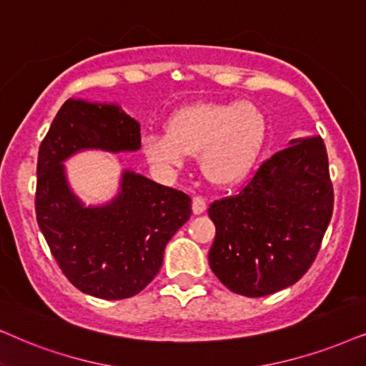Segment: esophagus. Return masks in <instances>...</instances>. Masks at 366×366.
I'll return each mask as SVG.
<instances>
[{
    "mask_svg": "<svg viewBox=\"0 0 366 366\" xmlns=\"http://www.w3.org/2000/svg\"><path fill=\"white\" fill-rule=\"evenodd\" d=\"M206 207H207V202H206L204 197L196 196L192 199V212H194V214H202V212L206 211Z\"/></svg>",
    "mask_w": 366,
    "mask_h": 366,
    "instance_id": "esophagus-1",
    "label": "esophagus"
}]
</instances>
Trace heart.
<instances>
[{"label": "heart", "instance_id": "1", "mask_svg": "<svg viewBox=\"0 0 366 366\" xmlns=\"http://www.w3.org/2000/svg\"><path fill=\"white\" fill-rule=\"evenodd\" d=\"M265 133V114L257 104L207 101L175 111L167 133H147L143 152L162 167H180L187 155L199 154L202 175L217 186H231L253 169Z\"/></svg>", "mask_w": 366, "mask_h": 366}]
</instances>
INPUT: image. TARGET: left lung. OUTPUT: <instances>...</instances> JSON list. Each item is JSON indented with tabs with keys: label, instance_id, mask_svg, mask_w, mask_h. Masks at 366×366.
<instances>
[{
	"label": "left lung",
	"instance_id": "obj_1",
	"mask_svg": "<svg viewBox=\"0 0 366 366\" xmlns=\"http://www.w3.org/2000/svg\"><path fill=\"white\" fill-rule=\"evenodd\" d=\"M263 162L239 194L214 201L209 249L231 292L263 297L294 285L316 260L332 216V184L321 137L297 138Z\"/></svg>",
	"mask_w": 366,
	"mask_h": 366
}]
</instances>
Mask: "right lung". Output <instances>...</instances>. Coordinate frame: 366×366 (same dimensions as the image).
Listing matches in <instances>:
<instances>
[{
  "mask_svg": "<svg viewBox=\"0 0 366 366\" xmlns=\"http://www.w3.org/2000/svg\"><path fill=\"white\" fill-rule=\"evenodd\" d=\"M140 147V123L118 104L71 98L39 150L36 221L69 282L99 299L132 297L154 280L165 244L191 217V197L123 170L117 196L86 206L69 186L64 162L82 150L118 154Z\"/></svg>",
  "mask_w": 366,
  "mask_h": 366,
  "instance_id": "right-lung-1",
  "label": "right lung"
}]
</instances>
